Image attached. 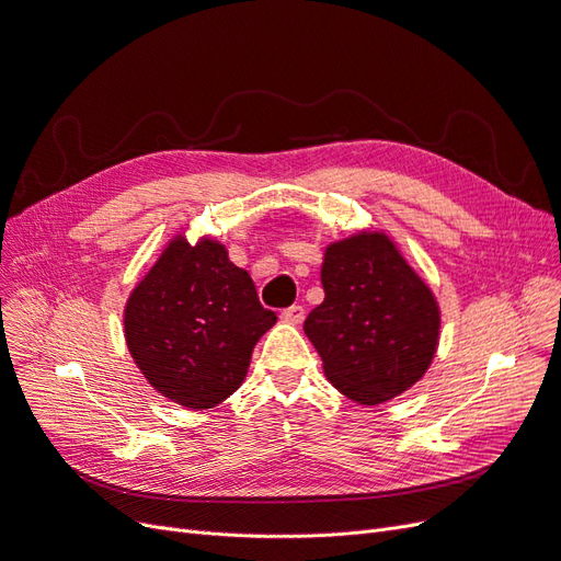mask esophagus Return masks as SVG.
<instances>
[{"label":"esophagus","instance_id":"obj_1","mask_svg":"<svg viewBox=\"0 0 561 561\" xmlns=\"http://www.w3.org/2000/svg\"><path fill=\"white\" fill-rule=\"evenodd\" d=\"M280 318H283V322H287V324H301L304 318H306V310H304L301 306H289V308H285V310L280 312Z\"/></svg>","mask_w":561,"mask_h":561}]
</instances>
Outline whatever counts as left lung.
<instances>
[{
	"mask_svg": "<svg viewBox=\"0 0 561 561\" xmlns=\"http://www.w3.org/2000/svg\"><path fill=\"white\" fill-rule=\"evenodd\" d=\"M324 301L304 331L329 382L358 405H382L412 389L439 345L433 287L382 228H362L324 245Z\"/></svg>",
	"mask_w": 561,
	"mask_h": 561,
	"instance_id": "8db88e82",
	"label": "left lung"
}]
</instances>
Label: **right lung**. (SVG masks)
<instances>
[{"label": "right lung", "instance_id": "right-lung-1", "mask_svg": "<svg viewBox=\"0 0 561 561\" xmlns=\"http://www.w3.org/2000/svg\"><path fill=\"white\" fill-rule=\"evenodd\" d=\"M276 324L228 245L179 230L124 306V339L156 393L211 410L245 379L255 343Z\"/></svg>", "mask_w": 561, "mask_h": 561}]
</instances>
